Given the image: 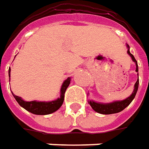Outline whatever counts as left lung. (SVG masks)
Here are the masks:
<instances>
[{
	"mask_svg": "<svg viewBox=\"0 0 149 149\" xmlns=\"http://www.w3.org/2000/svg\"><path fill=\"white\" fill-rule=\"evenodd\" d=\"M126 47H127V54H129L132 59V61L134 62L135 63V66H136V69H135V72H139V68H138V63H137V61L136 59L134 58V55L130 52V46L129 45L126 44ZM139 88V73H138V80L137 81L135 82L134 86V90H133V92L132 94L130 95L128 98H126L125 100H117V101H113V102H111V103H99V102H95L94 100H88V103L91 106V108L95 112L99 113H101V114H113V113H117L121 112L122 110L129 106V104L132 102V100H134V97H135V95L137 93V91H138Z\"/></svg>",
	"mask_w": 149,
	"mask_h": 149,
	"instance_id": "8db88e82",
	"label": "left lung"
}]
</instances>
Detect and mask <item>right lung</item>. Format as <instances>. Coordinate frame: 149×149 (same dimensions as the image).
Listing matches in <instances>:
<instances>
[{"label": "right lung", "instance_id": "obj_1", "mask_svg": "<svg viewBox=\"0 0 149 149\" xmlns=\"http://www.w3.org/2000/svg\"><path fill=\"white\" fill-rule=\"evenodd\" d=\"M10 68L9 69V76L10 77ZM71 81V77L68 78L63 82L62 84L61 89H60V96L58 98L57 100H52V101H37V100H33V101H25L21 97L15 95L14 93H12L13 96L15 97L18 104L26 109L27 111L30 112L31 113L36 114V115H48L50 113H53L56 112L58 109L62 106L64 100V94L66 91L67 88L68 87Z\"/></svg>", "mask_w": 149, "mask_h": 149}]
</instances>
